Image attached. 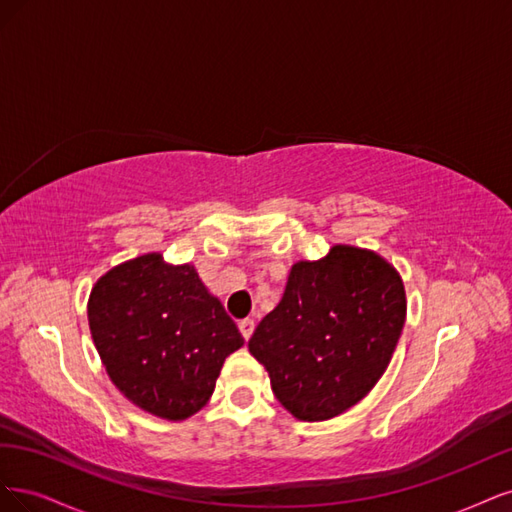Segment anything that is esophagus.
Segmentation results:
<instances>
[{"mask_svg":"<svg viewBox=\"0 0 512 512\" xmlns=\"http://www.w3.org/2000/svg\"><path fill=\"white\" fill-rule=\"evenodd\" d=\"M238 329H240V334H242V338H244V340H249V338L253 336V329H255V321H253V319H242V321L238 323Z\"/></svg>","mask_w":512,"mask_h":512,"instance_id":"obj_1","label":"esophagus"}]
</instances>
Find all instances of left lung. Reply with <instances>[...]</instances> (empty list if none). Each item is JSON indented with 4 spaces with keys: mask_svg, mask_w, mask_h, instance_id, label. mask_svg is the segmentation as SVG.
Here are the masks:
<instances>
[{
    "mask_svg": "<svg viewBox=\"0 0 512 512\" xmlns=\"http://www.w3.org/2000/svg\"><path fill=\"white\" fill-rule=\"evenodd\" d=\"M406 321L400 272L374 251L334 244L291 266L283 300L261 319L249 351L295 419L327 421L381 381Z\"/></svg>",
    "mask_w": 512,
    "mask_h": 512,
    "instance_id": "left-lung-1",
    "label": "left lung"
}]
</instances>
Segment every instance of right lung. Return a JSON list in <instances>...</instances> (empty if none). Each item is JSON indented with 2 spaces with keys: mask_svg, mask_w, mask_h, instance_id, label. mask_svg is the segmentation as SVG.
Wrapping results in <instances>:
<instances>
[{
  "mask_svg": "<svg viewBox=\"0 0 512 512\" xmlns=\"http://www.w3.org/2000/svg\"><path fill=\"white\" fill-rule=\"evenodd\" d=\"M87 317L114 387L168 421L206 406L225 357L244 344L191 263L174 266L161 253L123 261L97 278Z\"/></svg>",
  "mask_w": 512,
  "mask_h": 512,
  "instance_id": "1",
  "label": "right lung"
}]
</instances>
